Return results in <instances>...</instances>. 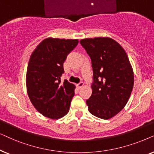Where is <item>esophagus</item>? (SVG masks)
Returning a JSON list of instances; mask_svg holds the SVG:
<instances>
[{
  "label": "esophagus",
  "instance_id": "34e87169",
  "mask_svg": "<svg viewBox=\"0 0 154 154\" xmlns=\"http://www.w3.org/2000/svg\"><path fill=\"white\" fill-rule=\"evenodd\" d=\"M83 86H84V82H80L77 85V87L78 88V89H80V88L82 87Z\"/></svg>",
  "mask_w": 154,
  "mask_h": 154
}]
</instances>
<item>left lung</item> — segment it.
I'll use <instances>...</instances> for the list:
<instances>
[{
    "label": "left lung",
    "instance_id": "1",
    "mask_svg": "<svg viewBox=\"0 0 154 154\" xmlns=\"http://www.w3.org/2000/svg\"><path fill=\"white\" fill-rule=\"evenodd\" d=\"M91 60L92 94L86 103L97 118L108 120L121 111L134 85V73L128 56L118 42L108 37L80 42Z\"/></svg>",
    "mask_w": 154,
    "mask_h": 154
}]
</instances>
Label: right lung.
I'll return each mask as SVG.
<instances>
[{
    "instance_id": "add662e5",
    "label": "right lung",
    "mask_w": 154,
    "mask_h": 154,
    "mask_svg": "<svg viewBox=\"0 0 154 154\" xmlns=\"http://www.w3.org/2000/svg\"><path fill=\"white\" fill-rule=\"evenodd\" d=\"M77 39L48 38L33 51L26 76L27 94L34 108L44 116L59 119L69 112L75 86L61 82L63 63L78 44Z\"/></svg>"
}]
</instances>
